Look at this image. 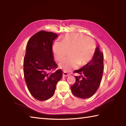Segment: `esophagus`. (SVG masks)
<instances>
[{
  "instance_id": "34e87169",
  "label": "esophagus",
  "mask_w": 126,
  "mask_h": 126,
  "mask_svg": "<svg viewBox=\"0 0 126 126\" xmlns=\"http://www.w3.org/2000/svg\"><path fill=\"white\" fill-rule=\"evenodd\" d=\"M69 75V74L67 72H66V71H63V77H68Z\"/></svg>"
}]
</instances>
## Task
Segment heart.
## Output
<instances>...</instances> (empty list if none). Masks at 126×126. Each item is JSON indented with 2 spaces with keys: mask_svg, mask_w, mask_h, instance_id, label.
I'll list each match as a JSON object with an SVG mask.
<instances>
[{
  "mask_svg": "<svg viewBox=\"0 0 126 126\" xmlns=\"http://www.w3.org/2000/svg\"><path fill=\"white\" fill-rule=\"evenodd\" d=\"M96 49V44L93 39L80 33L67 34L61 42L57 41L52 47L54 57L60 61L67 54L69 56L63 59L59 66L64 71L77 68L80 65H85L93 58Z\"/></svg>",
  "mask_w": 126,
  "mask_h": 126,
  "instance_id": "heart-1",
  "label": "heart"
}]
</instances>
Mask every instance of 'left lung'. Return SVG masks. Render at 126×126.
Listing matches in <instances>:
<instances>
[{
	"mask_svg": "<svg viewBox=\"0 0 126 126\" xmlns=\"http://www.w3.org/2000/svg\"><path fill=\"white\" fill-rule=\"evenodd\" d=\"M103 69V54L97 47L90 62L74 73L80 74L75 76V82L71 86L72 93L81 99L92 96L98 89L101 81Z\"/></svg>",
	"mask_w": 126,
	"mask_h": 126,
	"instance_id": "obj_1",
	"label": "left lung"
}]
</instances>
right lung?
<instances>
[{"mask_svg": "<svg viewBox=\"0 0 126 126\" xmlns=\"http://www.w3.org/2000/svg\"><path fill=\"white\" fill-rule=\"evenodd\" d=\"M58 35L45 31L35 33L27 42L24 59L25 82L31 94L44 101L53 95L56 85L63 77V72L54 61L53 41Z\"/></svg>", "mask_w": 126, "mask_h": 126, "instance_id": "add662e5", "label": "right lung"}]
</instances>
